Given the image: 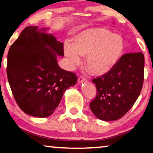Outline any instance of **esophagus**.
Masks as SVG:
<instances>
[{
	"label": "esophagus",
	"instance_id": "obj_1",
	"mask_svg": "<svg viewBox=\"0 0 153 153\" xmlns=\"http://www.w3.org/2000/svg\"><path fill=\"white\" fill-rule=\"evenodd\" d=\"M77 81H78V82H79V83H81V82H86L87 80H86V79L85 78V77H84L83 76H80L78 77V79H77Z\"/></svg>",
	"mask_w": 153,
	"mask_h": 153
}]
</instances>
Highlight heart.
<instances>
[{"label": "heart", "instance_id": "obj_1", "mask_svg": "<svg viewBox=\"0 0 153 153\" xmlns=\"http://www.w3.org/2000/svg\"><path fill=\"white\" fill-rule=\"evenodd\" d=\"M124 50V42L120 35L111 33L104 28L86 29L75 36L72 44L66 43L65 54L70 68L81 63L91 75L101 76L112 69Z\"/></svg>", "mask_w": 153, "mask_h": 153}]
</instances>
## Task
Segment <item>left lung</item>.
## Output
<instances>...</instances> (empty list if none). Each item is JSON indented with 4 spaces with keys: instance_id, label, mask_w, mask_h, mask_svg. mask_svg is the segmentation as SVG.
Listing matches in <instances>:
<instances>
[{
    "instance_id": "left-lung-1",
    "label": "left lung",
    "mask_w": 153,
    "mask_h": 153,
    "mask_svg": "<svg viewBox=\"0 0 153 153\" xmlns=\"http://www.w3.org/2000/svg\"><path fill=\"white\" fill-rule=\"evenodd\" d=\"M144 69V54L128 53L120 58L111 71L92 80L97 94L90 108L99 119L118 120L132 108L141 93Z\"/></svg>"
}]
</instances>
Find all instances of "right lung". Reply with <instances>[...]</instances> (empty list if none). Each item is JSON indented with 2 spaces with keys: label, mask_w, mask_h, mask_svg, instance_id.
Returning <instances> with one entry per match:
<instances>
[{
  "label": "right lung",
  "mask_w": 153,
  "mask_h": 153,
  "mask_svg": "<svg viewBox=\"0 0 153 153\" xmlns=\"http://www.w3.org/2000/svg\"><path fill=\"white\" fill-rule=\"evenodd\" d=\"M45 30L26 27L7 55V78L16 103L24 113L39 118L54 113L77 79L59 66L56 56H64L63 43Z\"/></svg>",
  "instance_id": "obj_1"
}]
</instances>
